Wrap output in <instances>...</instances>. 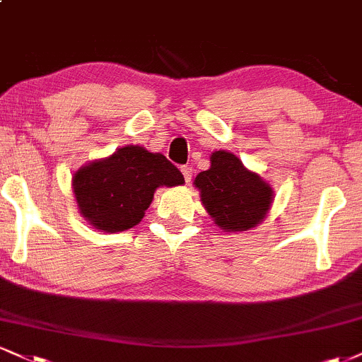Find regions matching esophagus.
Masks as SVG:
<instances>
[{"label": "esophagus", "instance_id": "obj_1", "mask_svg": "<svg viewBox=\"0 0 362 362\" xmlns=\"http://www.w3.org/2000/svg\"><path fill=\"white\" fill-rule=\"evenodd\" d=\"M182 175H184L185 182L189 184L190 180H192V167H189V165H185V167H182Z\"/></svg>", "mask_w": 362, "mask_h": 362}]
</instances>
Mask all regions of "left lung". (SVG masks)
Listing matches in <instances>:
<instances>
[{"instance_id": "1", "label": "left lung", "mask_w": 362, "mask_h": 362, "mask_svg": "<svg viewBox=\"0 0 362 362\" xmlns=\"http://www.w3.org/2000/svg\"><path fill=\"white\" fill-rule=\"evenodd\" d=\"M194 185L209 216L224 233L256 228L273 202L272 185L226 150L211 155V168L200 172Z\"/></svg>"}]
</instances>
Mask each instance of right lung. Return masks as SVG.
<instances>
[{
    "label": "right lung",
    "instance_id": "1",
    "mask_svg": "<svg viewBox=\"0 0 362 362\" xmlns=\"http://www.w3.org/2000/svg\"><path fill=\"white\" fill-rule=\"evenodd\" d=\"M184 184V175L162 153L128 145L74 173L72 189L81 216L95 229L121 233L145 216L158 187Z\"/></svg>",
    "mask_w": 362,
    "mask_h": 362
}]
</instances>
